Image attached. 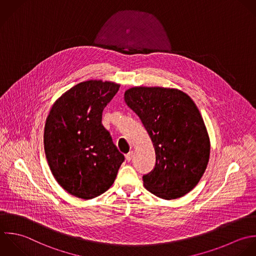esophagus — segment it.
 <instances>
[{"instance_id":"1","label":"esophagus","mask_w":256,"mask_h":256,"mask_svg":"<svg viewBox=\"0 0 256 256\" xmlns=\"http://www.w3.org/2000/svg\"><path fill=\"white\" fill-rule=\"evenodd\" d=\"M132 156H134V152H130L128 154H126V162H130L132 158Z\"/></svg>"}]
</instances>
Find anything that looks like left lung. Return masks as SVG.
<instances>
[{
  "mask_svg": "<svg viewBox=\"0 0 256 256\" xmlns=\"http://www.w3.org/2000/svg\"><path fill=\"white\" fill-rule=\"evenodd\" d=\"M124 102L140 118L156 150V166L142 176L144 188L164 200L188 194L204 176L210 142L194 100L176 88L134 86Z\"/></svg>",
  "mask_w": 256,
  "mask_h": 256,
  "instance_id": "obj_1",
  "label": "left lung"
}]
</instances>
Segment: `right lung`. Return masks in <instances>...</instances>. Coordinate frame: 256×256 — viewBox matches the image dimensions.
<instances>
[{
	"label": "right lung",
	"instance_id": "add662e5",
	"mask_svg": "<svg viewBox=\"0 0 256 256\" xmlns=\"http://www.w3.org/2000/svg\"><path fill=\"white\" fill-rule=\"evenodd\" d=\"M118 88L112 82H80L56 100L46 118L44 146L48 166L58 184L78 198L106 192L124 160L102 124V110Z\"/></svg>",
	"mask_w": 256,
	"mask_h": 256
}]
</instances>
